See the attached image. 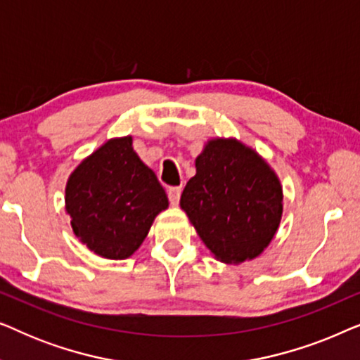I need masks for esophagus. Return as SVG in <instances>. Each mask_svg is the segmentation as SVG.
Masks as SVG:
<instances>
[{
	"instance_id": "1",
	"label": "esophagus",
	"mask_w": 360,
	"mask_h": 360,
	"mask_svg": "<svg viewBox=\"0 0 360 360\" xmlns=\"http://www.w3.org/2000/svg\"><path fill=\"white\" fill-rule=\"evenodd\" d=\"M167 195H169L170 205H179L180 195H181V186H172V188L167 190Z\"/></svg>"
}]
</instances>
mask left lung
I'll return each instance as SVG.
<instances>
[{"mask_svg": "<svg viewBox=\"0 0 360 360\" xmlns=\"http://www.w3.org/2000/svg\"><path fill=\"white\" fill-rule=\"evenodd\" d=\"M180 198L196 233L226 264L255 259L277 233L283 211L278 176L236 139H213L196 157Z\"/></svg>", "mask_w": 360, "mask_h": 360, "instance_id": "obj_1", "label": "left lung"}]
</instances>
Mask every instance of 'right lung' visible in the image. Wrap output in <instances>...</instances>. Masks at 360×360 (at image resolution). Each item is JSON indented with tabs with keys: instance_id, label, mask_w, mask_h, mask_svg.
<instances>
[{
	"instance_id": "obj_1",
	"label": "right lung",
	"mask_w": 360,
	"mask_h": 360,
	"mask_svg": "<svg viewBox=\"0 0 360 360\" xmlns=\"http://www.w3.org/2000/svg\"><path fill=\"white\" fill-rule=\"evenodd\" d=\"M167 206L165 190L132 149L131 136L108 141L67 181L65 208L73 233L105 259L134 254Z\"/></svg>"
}]
</instances>
